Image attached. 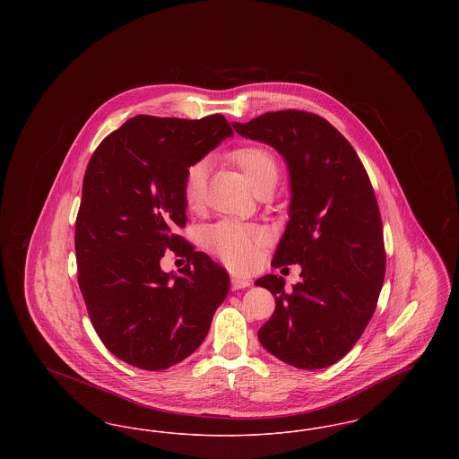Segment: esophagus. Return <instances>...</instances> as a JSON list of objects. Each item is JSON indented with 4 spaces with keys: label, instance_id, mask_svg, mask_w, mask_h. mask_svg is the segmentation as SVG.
Listing matches in <instances>:
<instances>
[{
    "label": "esophagus",
    "instance_id": "esophagus-1",
    "mask_svg": "<svg viewBox=\"0 0 459 459\" xmlns=\"http://www.w3.org/2000/svg\"><path fill=\"white\" fill-rule=\"evenodd\" d=\"M249 285H251L249 279H244V277H239V275H234V277H232V289H234V290L246 289V287H249Z\"/></svg>",
    "mask_w": 459,
    "mask_h": 459
}]
</instances>
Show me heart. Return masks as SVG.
Masks as SVG:
<instances>
[{
  "label": "heart",
  "instance_id": "heart-1",
  "mask_svg": "<svg viewBox=\"0 0 459 459\" xmlns=\"http://www.w3.org/2000/svg\"><path fill=\"white\" fill-rule=\"evenodd\" d=\"M230 156L253 187L264 178H270V177L277 178V161L263 148L244 146L236 150ZM206 177H208L206 160L195 161L186 170L182 195L187 208L196 210L203 203ZM264 242H266L264 230L260 227L240 223V221L223 220L206 230V244L210 246V249L217 253L229 266L239 272L251 270L258 263Z\"/></svg>",
  "mask_w": 459,
  "mask_h": 459
}]
</instances>
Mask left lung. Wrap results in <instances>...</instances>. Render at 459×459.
<instances>
[{
    "mask_svg": "<svg viewBox=\"0 0 459 459\" xmlns=\"http://www.w3.org/2000/svg\"><path fill=\"white\" fill-rule=\"evenodd\" d=\"M232 126L284 158L289 221L272 264H301V282L290 290L272 273L255 282L277 303L258 339L287 365L325 368L365 332L385 277L382 219L370 178L348 139L318 115L270 111Z\"/></svg>",
    "mask_w": 459,
    "mask_h": 459,
    "instance_id": "obj_1",
    "label": "left lung"
}]
</instances>
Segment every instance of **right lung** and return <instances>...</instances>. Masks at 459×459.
<instances>
[{
  "label": "right lung",
  "mask_w": 459,
  "mask_h": 459,
  "mask_svg": "<svg viewBox=\"0 0 459 459\" xmlns=\"http://www.w3.org/2000/svg\"><path fill=\"white\" fill-rule=\"evenodd\" d=\"M234 131L221 115L199 120L137 115L89 160L75 221L79 287L91 324L118 359L165 370L204 341L230 279L175 234L184 227V175ZM174 250L188 264L167 274Z\"/></svg>",
  "instance_id": "add662e5"
}]
</instances>
